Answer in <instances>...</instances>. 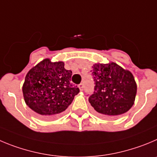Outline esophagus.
Returning <instances> with one entry per match:
<instances>
[{
    "label": "esophagus",
    "mask_w": 157,
    "mask_h": 157,
    "mask_svg": "<svg viewBox=\"0 0 157 157\" xmlns=\"http://www.w3.org/2000/svg\"><path fill=\"white\" fill-rule=\"evenodd\" d=\"M78 87H79V88H80V90H83V83H80V84H79L78 85Z\"/></svg>",
    "instance_id": "obj_1"
}]
</instances>
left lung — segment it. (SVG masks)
<instances>
[{
	"mask_svg": "<svg viewBox=\"0 0 157 157\" xmlns=\"http://www.w3.org/2000/svg\"><path fill=\"white\" fill-rule=\"evenodd\" d=\"M94 90L89 102L104 118H115L132 108L136 98L134 77L115 63L94 64L92 71Z\"/></svg>",
	"mask_w": 157,
	"mask_h": 157,
	"instance_id": "obj_1",
	"label": "left lung"
}]
</instances>
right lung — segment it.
I'll return each mask as SVG.
<instances>
[{
  "label": "right lung",
  "instance_id": "add662e5",
  "mask_svg": "<svg viewBox=\"0 0 157 157\" xmlns=\"http://www.w3.org/2000/svg\"><path fill=\"white\" fill-rule=\"evenodd\" d=\"M71 77L72 71L66 70L63 62L42 60L25 77L22 91L26 105L42 118L58 117L80 92L70 82Z\"/></svg>",
  "mask_w": 157,
  "mask_h": 157
}]
</instances>
